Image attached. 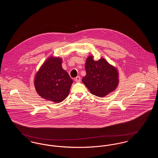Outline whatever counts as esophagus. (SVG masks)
I'll return each instance as SVG.
<instances>
[{"instance_id":"34e87169","label":"esophagus","mask_w":158,"mask_h":158,"mask_svg":"<svg viewBox=\"0 0 158 158\" xmlns=\"http://www.w3.org/2000/svg\"><path fill=\"white\" fill-rule=\"evenodd\" d=\"M75 81L76 82H81V77L80 76H77L75 78Z\"/></svg>"}]
</instances>
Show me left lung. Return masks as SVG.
<instances>
[{
  "mask_svg": "<svg viewBox=\"0 0 158 158\" xmlns=\"http://www.w3.org/2000/svg\"><path fill=\"white\" fill-rule=\"evenodd\" d=\"M89 56L85 63L86 75L82 82L91 94L104 97L116 89L118 84V73L117 69L104 59L98 61Z\"/></svg>",
  "mask_w": 158,
  "mask_h": 158,
  "instance_id": "obj_1",
  "label": "left lung"
}]
</instances>
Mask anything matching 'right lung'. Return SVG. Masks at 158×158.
<instances>
[{"instance_id":"add662e5","label":"right lung","mask_w":158,"mask_h":158,"mask_svg":"<svg viewBox=\"0 0 158 158\" xmlns=\"http://www.w3.org/2000/svg\"><path fill=\"white\" fill-rule=\"evenodd\" d=\"M62 60L51 57L35 75L34 85L42 98L59 103L68 97L73 80L61 67Z\"/></svg>"}]
</instances>
